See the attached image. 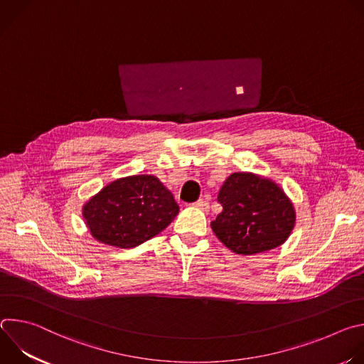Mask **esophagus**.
<instances>
[{
    "instance_id": "1",
    "label": "esophagus",
    "mask_w": 364,
    "mask_h": 364,
    "mask_svg": "<svg viewBox=\"0 0 364 364\" xmlns=\"http://www.w3.org/2000/svg\"><path fill=\"white\" fill-rule=\"evenodd\" d=\"M193 205L197 207V209H200L201 212H209V201H205L203 198H200L196 203H193Z\"/></svg>"
}]
</instances>
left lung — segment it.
Masks as SVG:
<instances>
[{
    "label": "left lung",
    "instance_id": "1",
    "mask_svg": "<svg viewBox=\"0 0 364 364\" xmlns=\"http://www.w3.org/2000/svg\"><path fill=\"white\" fill-rule=\"evenodd\" d=\"M222 213L212 222L218 239L237 255L281 246L295 226V207L274 180L255 173H233L219 196Z\"/></svg>",
    "mask_w": 364,
    "mask_h": 364
}]
</instances>
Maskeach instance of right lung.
<instances>
[{"mask_svg": "<svg viewBox=\"0 0 364 364\" xmlns=\"http://www.w3.org/2000/svg\"><path fill=\"white\" fill-rule=\"evenodd\" d=\"M180 210L171 191L151 174L118 178L92 196L82 216L92 237L121 249L163 232Z\"/></svg>", "mask_w": 364, "mask_h": 364, "instance_id": "1", "label": "right lung"}]
</instances>
